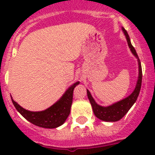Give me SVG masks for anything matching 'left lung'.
<instances>
[{"instance_id": "left-lung-1", "label": "left lung", "mask_w": 155, "mask_h": 155, "mask_svg": "<svg viewBox=\"0 0 155 155\" xmlns=\"http://www.w3.org/2000/svg\"><path fill=\"white\" fill-rule=\"evenodd\" d=\"M122 30L124 34H125V37H126L128 45L130 47V51H132V53L134 54L135 57L138 60L139 75H138V80H137L136 87H135L134 91L133 92L132 94L129 96L128 97H126L125 99L122 100V101H120L117 102V103L113 104L110 106H108V107H102L101 105H98L94 101V99L92 98V95L90 94L89 91L87 90V97H88L90 103L92 104L95 116L97 118H99L100 120H104V121H117V120H120L128 113V111L130 110V108L133 106V104L136 102L137 97L139 95L140 90H141V86H142V71L141 62H140V59L138 58V56H137V54L136 51H135L134 47H133L131 42H130V36L128 35L127 31L124 28H122Z\"/></svg>"}]
</instances>
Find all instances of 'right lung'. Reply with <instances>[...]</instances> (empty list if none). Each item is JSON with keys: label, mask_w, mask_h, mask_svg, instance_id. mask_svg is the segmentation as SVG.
<instances>
[{"label": "right lung", "mask_w": 155, "mask_h": 155, "mask_svg": "<svg viewBox=\"0 0 155 155\" xmlns=\"http://www.w3.org/2000/svg\"><path fill=\"white\" fill-rule=\"evenodd\" d=\"M79 84L80 83L76 82L71 85L58 101L49 108L41 112H30L26 110L16 103L12 99V97L11 99L16 109L30 122L39 127L54 129L63 125L70 114L73 99V91L75 86Z\"/></svg>", "instance_id": "1"}]
</instances>
